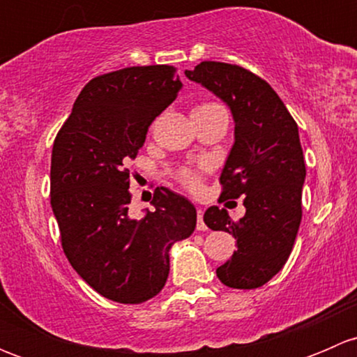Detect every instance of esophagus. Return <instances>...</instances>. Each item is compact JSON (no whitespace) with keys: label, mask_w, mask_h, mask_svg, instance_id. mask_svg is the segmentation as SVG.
Segmentation results:
<instances>
[{"label":"esophagus","mask_w":357,"mask_h":357,"mask_svg":"<svg viewBox=\"0 0 357 357\" xmlns=\"http://www.w3.org/2000/svg\"><path fill=\"white\" fill-rule=\"evenodd\" d=\"M197 229H199V231H205V229H207V225L204 222V211H202V208L197 211Z\"/></svg>","instance_id":"34e87169"}]
</instances>
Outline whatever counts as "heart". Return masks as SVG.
<instances>
[{
	"instance_id": "1",
	"label": "heart",
	"mask_w": 357,
	"mask_h": 357,
	"mask_svg": "<svg viewBox=\"0 0 357 357\" xmlns=\"http://www.w3.org/2000/svg\"><path fill=\"white\" fill-rule=\"evenodd\" d=\"M215 107H221V105H218V103H211V102L200 103V105H197L195 109H193L192 114H195V112L215 109ZM205 171H208V164H202L200 167H185L181 172H179V179H181V183L188 190H192V192H199L202 188V179H204L202 172Z\"/></svg>"
}]
</instances>
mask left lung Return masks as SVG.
<instances>
[{
	"label": "left lung",
	"mask_w": 357,
	"mask_h": 357,
	"mask_svg": "<svg viewBox=\"0 0 357 357\" xmlns=\"http://www.w3.org/2000/svg\"><path fill=\"white\" fill-rule=\"evenodd\" d=\"M185 74L219 96L235 121L219 181L221 197H243L245 215L233 221L226 208L205 211V225L231 233L238 247L215 273L229 289H257L285 266L301 226L305 164L297 122L275 89L247 68L202 62Z\"/></svg>",
	"instance_id": "1"
}]
</instances>
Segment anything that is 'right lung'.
Returning <instances> with one entry per match:
<instances>
[{
    "label": "right lung",
    "instance_id": "obj_1",
    "mask_svg": "<svg viewBox=\"0 0 357 357\" xmlns=\"http://www.w3.org/2000/svg\"><path fill=\"white\" fill-rule=\"evenodd\" d=\"M181 86L172 66L98 75L79 93L53 143L50 199L63 252L93 290L121 304H142L164 289L169 250L197 226L192 202L164 186L153 192L155 211L128 215V162Z\"/></svg>",
    "mask_w": 357,
    "mask_h": 357
}]
</instances>
